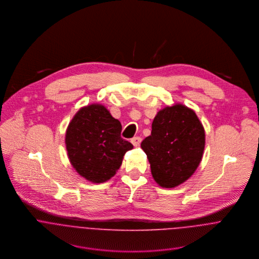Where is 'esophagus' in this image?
<instances>
[{
	"mask_svg": "<svg viewBox=\"0 0 259 259\" xmlns=\"http://www.w3.org/2000/svg\"><path fill=\"white\" fill-rule=\"evenodd\" d=\"M131 142H132V144H133L135 147H139V146L141 145V143H142V138H140V137H135V138H133V139L131 140Z\"/></svg>",
	"mask_w": 259,
	"mask_h": 259,
	"instance_id": "esophagus-1",
	"label": "esophagus"
}]
</instances>
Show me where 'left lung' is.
Wrapping results in <instances>:
<instances>
[{
	"instance_id": "8db88e82",
	"label": "left lung",
	"mask_w": 259,
	"mask_h": 259,
	"mask_svg": "<svg viewBox=\"0 0 259 259\" xmlns=\"http://www.w3.org/2000/svg\"><path fill=\"white\" fill-rule=\"evenodd\" d=\"M151 135L141 147L155 183L172 188L184 184L198 167L205 146L202 123L193 110L176 104L155 115Z\"/></svg>"
}]
</instances>
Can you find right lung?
Instances as JSON below:
<instances>
[{
    "label": "right lung",
    "mask_w": 259,
    "mask_h": 259,
    "mask_svg": "<svg viewBox=\"0 0 259 259\" xmlns=\"http://www.w3.org/2000/svg\"><path fill=\"white\" fill-rule=\"evenodd\" d=\"M121 123L101 104L79 109L66 132L71 164L87 181L101 184L120 167L124 153L134 146L120 137Z\"/></svg>",
    "instance_id": "obj_1"
}]
</instances>
